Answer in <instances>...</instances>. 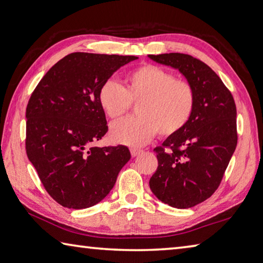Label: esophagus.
<instances>
[{
    "label": "esophagus",
    "mask_w": 263,
    "mask_h": 263,
    "mask_svg": "<svg viewBox=\"0 0 263 263\" xmlns=\"http://www.w3.org/2000/svg\"><path fill=\"white\" fill-rule=\"evenodd\" d=\"M130 152H131L132 157L135 158V157H138V155H139V154H141L142 151H141V149H138V148H131Z\"/></svg>",
    "instance_id": "34e87169"
}]
</instances>
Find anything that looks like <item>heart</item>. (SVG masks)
<instances>
[{
  "mask_svg": "<svg viewBox=\"0 0 263 263\" xmlns=\"http://www.w3.org/2000/svg\"><path fill=\"white\" fill-rule=\"evenodd\" d=\"M101 109L111 121H117L137 104L138 116L116 123L110 137L128 146L145 145L159 132L160 137L175 136L188 125L196 105V92L190 82L157 65L145 64L124 78V87L112 80L102 84L97 95Z\"/></svg>",
  "mask_w": 263,
  "mask_h": 263,
  "instance_id": "heart-1",
  "label": "heart"
}]
</instances>
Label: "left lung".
Returning a JSON list of instances; mask_svg holds the SVG:
<instances>
[{
	"label": "left lung",
	"mask_w": 263,
	"mask_h": 263,
	"mask_svg": "<svg viewBox=\"0 0 263 263\" xmlns=\"http://www.w3.org/2000/svg\"><path fill=\"white\" fill-rule=\"evenodd\" d=\"M148 57L179 69L196 92L188 125L154 148L158 168L149 180L160 201L188 209L205 201L220 184L238 144L237 108L220 78L197 58L183 53Z\"/></svg>",
	"instance_id": "obj_1"
}]
</instances>
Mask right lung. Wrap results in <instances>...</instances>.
<instances>
[{"label":"right lung","mask_w":263,"mask_h":263,"mask_svg":"<svg viewBox=\"0 0 263 263\" xmlns=\"http://www.w3.org/2000/svg\"><path fill=\"white\" fill-rule=\"evenodd\" d=\"M135 55L75 52L59 60L31 94L25 149L48 195L68 209L101 202L130 160L126 146L96 147L108 132L97 100L102 84Z\"/></svg>","instance_id":"right-lung-1"}]
</instances>
